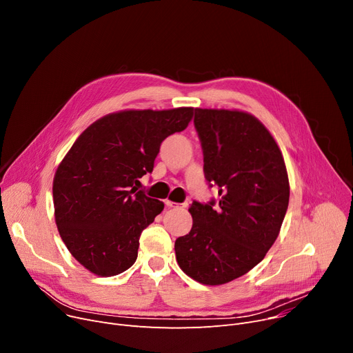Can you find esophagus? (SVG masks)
<instances>
[{
	"label": "esophagus",
	"mask_w": 353,
	"mask_h": 353,
	"mask_svg": "<svg viewBox=\"0 0 353 353\" xmlns=\"http://www.w3.org/2000/svg\"><path fill=\"white\" fill-rule=\"evenodd\" d=\"M165 206L170 208V209H181V208H188V203H183V205H179V203L165 200Z\"/></svg>",
	"instance_id": "34e87169"
}]
</instances>
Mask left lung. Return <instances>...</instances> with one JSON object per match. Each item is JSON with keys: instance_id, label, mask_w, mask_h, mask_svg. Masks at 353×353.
<instances>
[{"instance_id": "left-lung-1", "label": "left lung", "mask_w": 353, "mask_h": 353, "mask_svg": "<svg viewBox=\"0 0 353 353\" xmlns=\"http://www.w3.org/2000/svg\"><path fill=\"white\" fill-rule=\"evenodd\" d=\"M206 180L219 203L193 201V226L176 240L180 269L203 285H223L263 261L279 236L289 205V179L279 145L254 116L239 110L194 108Z\"/></svg>"}]
</instances>
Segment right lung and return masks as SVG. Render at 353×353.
Listing matches in <instances>:
<instances>
[{
    "label": "right lung",
    "mask_w": 353,
    "mask_h": 353,
    "mask_svg": "<svg viewBox=\"0 0 353 353\" xmlns=\"http://www.w3.org/2000/svg\"><path fill=\"white\" fill-rule=\"evenodd\" d=\"M192 107L124 110L88 125L52 181L54 216L64 245L97 276H116L137 259L141 232L164 203L137 190L152 173L160 144L183 132Z\"/></svg>",
    "instance_id": "1"
}]
</instances>
